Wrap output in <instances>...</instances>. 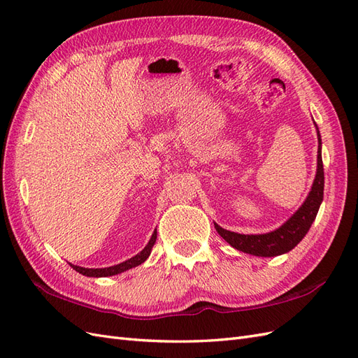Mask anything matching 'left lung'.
<instances>
[{
	"label": "left lung",
	"mask_w": 358,
	"mask_h": 358,
	"mask_svg": "<svg viewBox=\"0 0 358 358\" xmlns=\"http://www.w3.org/2000/svg\"><path fill=\"white\" fill-rule=\"evenodd\" d=\"M318 129V127H316ZM318 169L313 181L312 190L308 199L294 216L283 223L279 229L268 234H259V236H244V234L231 232L223 229L217 223H214V228L219 232V236L228 241L234 249L241 250L244 253L255 255V257H278V255L287 253L292 250L297 244L304 238L306 234L310 229L312 223L318 214L320 206L324 198V166L321 157V135L318 131Z\"/></svg>",
	"instance_id": "left-lung-1"
}]
</instances>
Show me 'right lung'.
Segmentation results:
<instances>
[{
  "label": "right lung",
  "instance_id": "right-lung-1",
  "mask_svg": "<svg viewBox=\"0 0 358 358\" xmlns=\"http://www.w3.org/2000/svg\"><path fill=\"white\" fill-rule=\"evenodd\" d=\"M156 238H157V232L155 231V234H152V237L148 241L145 249L142 250L141 253H138L136 257L130 258V259L121 262L118 265H112V267H108V268H84V267H78V265H71V264L70 265H71V267H73V270H76L78 273L84 274V275H88V278H106V275H114V274L126 271L129 268H134V267H136V265L144 262L150 257L151 249H152V246H155V243H156Z\"/></svg>",
  "mask_w": 358,
  "mask_h": 358
}]
</instances>
